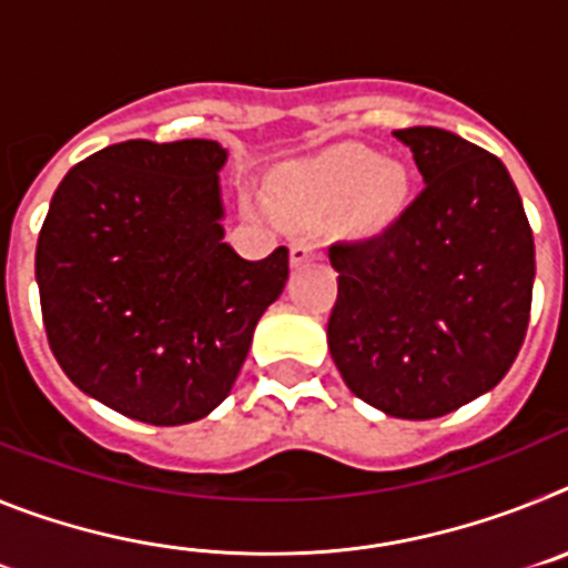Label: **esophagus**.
<instances>
[{"instance_id":"34e87169","label":"esophagus","mask_w":568,"mask_h":568,"mask_svg":"<svg viewBox=\"0 0 568 568\" xmlns=\"http://www.w3.org/2000/svg\"><path fill=\"white\" fill-rule=\"evenodd\" d=\"M318 255V244L313 239H295L290 244V261H293V267H301V264H307Z\"/></svg>"}]
</instances>
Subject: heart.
<instances>
[{"label": "heart", "mask_w": 568, "mask_h": 568, "mask_svg": "<svg viewBox=\"0 0 568 568\" xmlns=\"http://www.w3.org/2000/svg\"><path fill=\"white\" fill-rule=\"evenodd\" d=\"M295 202L321 210H341L355 202V219L364 227L393 219L409 195V175L398 162H381L366 148H341L304 164L287 182Z\"/></svg>", "instance_id": "obj_1"}]
</instances>
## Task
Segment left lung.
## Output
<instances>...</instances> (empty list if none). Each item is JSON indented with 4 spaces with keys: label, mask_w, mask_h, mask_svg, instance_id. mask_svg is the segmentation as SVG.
I'll return each instance as SVG.
<instances>
[{
    "label": "left lung",
    "mask_w": 568,
    "mask_h": 568,
    "mask_svg": "<svg viewBox=\"0 0 568 568\" xmlns=\"http://www.w3.org/2000/svg\"><path fill=\"white\" fill-rule=\"evenodd\" d=\"M424 190L378 235L338 241L327 324L344 384L381 413L429 420L509 373L524 344L535 241L498 155L440 128L395 130Z\"/></svg>",
    "instance_id": "8db88e82"
}]
</instances>
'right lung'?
Listing matches in <instances>:
<instances>
[{"instance_id": "1", "label": "right lung", "mask_w": 568, "mask_h": 568, "mask_svg": "<svg viewBox=\"0 0 568 568\" xmlns=\"http://www.w3.org/2000/svg\"><path fill=\"white\" fill-rule=\"evenodd\" d=\"M224 162L210 139L110 144L64 175L39 233V301L59 366L142 424L213 413L287 284V247L247 261L224 241Z\"/></svg>"}]
</instances>
